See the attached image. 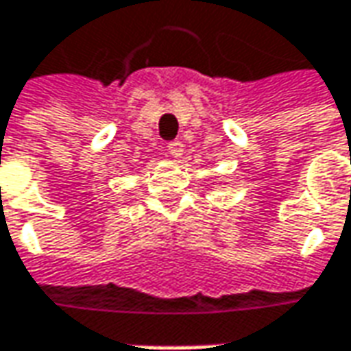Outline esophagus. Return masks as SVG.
Instances as JSON below:
<instances>
[{"label":"esophagus","instance_id":"esophagus-1","mask_svg":"<svg viewBox=\"0 0 351 351\" xmlns=\"http://www.w3.org/2000/svg\"><path fill=\"white\" fill-rule=\"evenodd\" d=\"M168 152L171 158H182L183 156V142L182 141H173L168 144Z\"/></svg>","mask_w":351,"mask_h":351}]
</instances>
